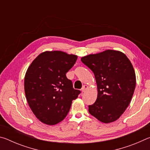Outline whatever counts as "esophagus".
Instances as JSON below:
<instances>
[{
	"label": "esophagus",
	"mask_w": 150,
	"mask_h": 150,
	"mask_svg": "<svg viewBox=\"0 0 150 150\" xmlns=\"http://www.w3.org/2000/svg\"><path fill=\"white\" fill-rule=\"evenodd\" d=\"M87 88H88V86H87V85H83V87H82V88H81V91H82V93L85 92V90L87 89Z\"/></svg>",
	"instance_id": "esophagus-1"
}]
</instances>
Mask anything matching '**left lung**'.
<instances>
[{"instance_id":"1","label":"left lung","mask_w":150,"mask_h":150,"mask_svg":"<svg viewBox=\"0 0 150 150\" xmlns=\"http://www.w3.org/2000/svg\"><path fill=\"white\" fill-rule=\"evenodd\" d=\"M81 60L93 72L97 86V98L88 106L89 113L103 123L118 120L130 104L136 87L130 59L120 51L106 50Z\"/></svg>"}]
</instances>
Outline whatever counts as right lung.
<instances>
[{"instance_id":"right-lung-1","label":"right lung","mask_w":150,"mask_h":150,"mask_svg":"<svg viewBox=\"0 0 150 150\" xmlns=\"http://www.w3.org/2000/svg\"><path fill=\"white\" fill-rule=\"evenodd\" d=\"M77 55L62 51H45L33 61L24 77V92L29 106L38 120L47 125L62 122L80 91L66 77Z\"/></svg>"}]
</instances>
